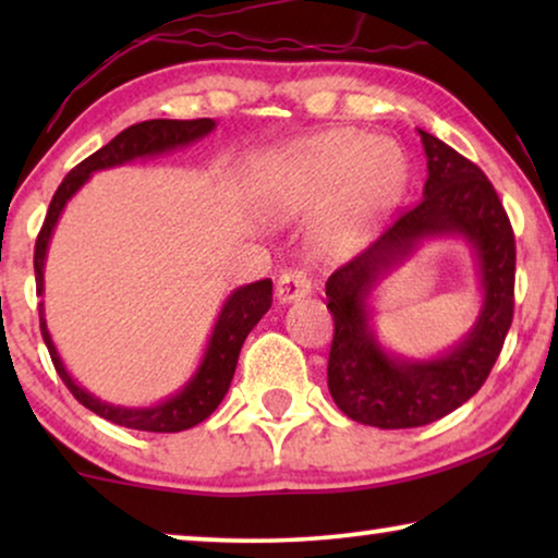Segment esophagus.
<instances>
[{"label":"esophagus","instance_id":"1","mask_svg":"<svg viewBox=\"0 0 558 558\" xmlns=\"http://www.w3.org/2000/svg\"><path fill=\"white\" fill-rule=\"evenodd\" d=\"M312 292V279L304 269H287L281 271L277 281V300L279 302H294L300 296H307Z\"/></svg>","mask_w":558,"mask_h":558}]
</instances>
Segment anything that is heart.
<instances>
[{
    "mask_svg": "<svg viewBox=\"0 0 558 558\" xmlns=\"http://www.w3.org/2000/svg\"><path fill=\"white\" fill-rule=\"evenodd\" d=\"M403 159L393 144L357 142L345 132L312 136L266 159L258 190L274 210H307L335 197L323 223L325 246H345L378 223L403 187Z\"/></svg>",
    "mask_w": 558,
    "mask_h": 558,
    "instance_id": "heart-1",
    "label": "heart"
}]
</instances>
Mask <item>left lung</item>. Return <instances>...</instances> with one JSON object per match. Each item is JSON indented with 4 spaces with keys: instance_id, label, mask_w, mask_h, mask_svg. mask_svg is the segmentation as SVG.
<instances>
[{
    "instance_id": "left-lung-1",
    "label": "left lung",
    "mask_w": 558,
    "mask_h": 558,
    "mask_svg": "<svg viewBox=\"0 0 558 558\" xmlns=\"http://www.w3.org/2000/svg\"><path fill=\"white\" fill-rule=\"evenodd\" d=\"M426 155L424 197L403 210L363 254L327 279L335 338L327 388L342 414L378 429H411L447 416L490 376L513 323L515 239L498 193L477 165L418 129ZM429 238H462L476 258L481 305L476 325L437 359L396 356L369 323L372 289Z\"/></svg>"
}]
</instances>
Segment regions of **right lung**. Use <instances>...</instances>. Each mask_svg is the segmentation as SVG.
<instances>
[{"label":"right lung","mask_w":558,"mask_h":558,"mask_svg":"<svg viewBox=\"0 0 558 558\" xmlns=\"http://www.w3.org/2000/svg\"><path fill=\"white\" fill-rule=\"evenodd\" d=\"M216 129L213 119H193V121H178V119H151L142 121L124 129V132L113 136V140L94 151L88 159H83L78 167H73L65 174V180L60 182V187L52 195L48 216L40 228V235L35 241V284L37 294H45V256H48V246L56 231L58 218L68 201L86 185L88 178L98 170H109V167H121L134 159L144 157H157L167 155V151L190 147V144L201 142L203 136H208ZM271 307V279L254 281V284L239 287L228 294L223 307L218 312L216 325H213L208 348H205L203 361L197 365V371L190 376V380L180 391L167 396L165 401L155 403V407H117V403L101 401L98 396L88 393L86 388L78 386L73 380L71 373L60 361L56 342H52L48 332V323H45V304L40 302V330L43 340L50 350L52 365H56L58 376L63 378L78 403L94 411V414L109 418V422L126 426V429H140V432H182L190 426L201 424L208 418L213 411L218 409V403L223 401L231 386L235 363H239V353L243 340L248 338V332L254 330L258 319H262Z\"/></svg>","instance_id":"obj_1"}]
</instances>
